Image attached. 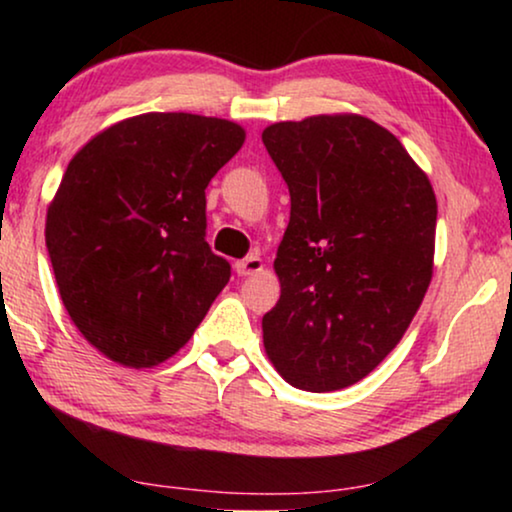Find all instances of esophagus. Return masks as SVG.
Masks as SVG:
<instances>
[{
    "instance_id": "obj_1",
    "label": "esophagus",
    "mask_w": 512,
    "mask_h": 512,
    "mask_svg": "<svg viewBox=\"0 0 512 512\" xmlns=\"http://www.w3.org/2000/svg\"><path fill=\"white\" fill-rule=\"evenodd\" d=\"M235 270H237V275H240V277L258 275V272H263V258L258 254H251L247 258H242V261H237Z\"/></svg>"
}]
</instances>
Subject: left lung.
I'll use <instances>...</instances> for the list:
<instances>
[{"instance_id":"1","label":"left lung","mask_w":512,"mask_h":512,"mask_svg":"<svg viewBox=\"0 0 512 512\" xmlns=\"http://www.w3.org/2000/svg\"><path fill=\"white\" fill-rule=\"evenodd\" d=\"M291 193L263 347L291 387H352L401 342L433 277L436 193L387 128L359 114L272 123Z\"/></svg>"}]
</instances>
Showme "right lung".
<instances>
[{
	"instance_id": "add662e5",
	"label": "right lung",
	"mask_w": 512,
	"mask_h": 512,
	"mask_svg": "<svg viewBox=\"0 0 512 512\" xmlns=\"http://www.w3.org/2000/svg\"><path fill=\"white\" fill-rule=\"evenodd\" d=\"M242 125L195 114L123 118L69 160L46 212L62 305L97 352L153 368L179 352L230 279L205 240V188Z\"/></svg>"
}]
</instances>
